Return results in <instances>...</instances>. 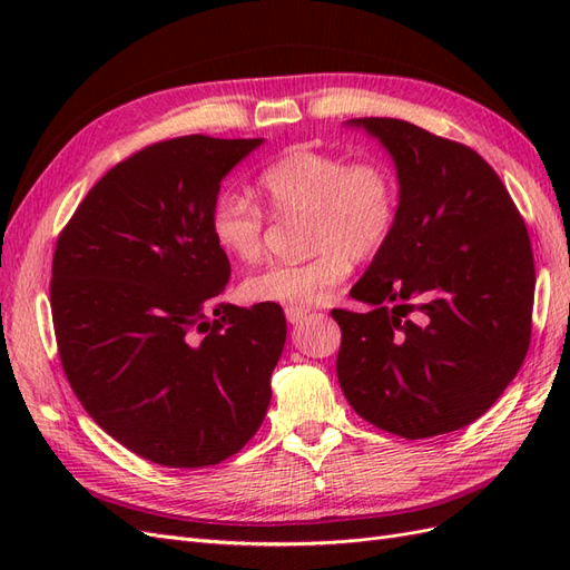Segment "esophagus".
<instances>
[{"mask_svg":"<svg viewBox=\"0 0 570 570\" xmlns=\"http://www.w3.org/2000/svg\"><path fill=\"white\" fill-rule=\"evenodd\" d=\"M285 316H287L289 323H299V321H304L308 316V308H304V306H285Z\"/></svg>","mask_w":570,"mask_h":570,"instance_id":"1","label":"esophagus"}]
</instances>
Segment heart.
<instances>
[{
  "mask_svg": "<svg viewBox=\"0 0 570 570\" xmlns=\"http://www.w3.org/2000/svg\"><path fill=\"white\" fill-rule=\"evenodd\" d=\"M258 193L278 216H306L308 249L299 264H268L243 285L249 302L314 306L335 295L352 262L375 256L392 235L400 193L390 168L375 159L347 161L314 147H292L258 174ZM216 245L256 262L264 254L266 216L249 195L223 189L209 214Z\"/></svg>",
  "mask_w": 570,
  "mask_h": 570,
  "instance_id": "b5f03b06",
  "label": "heart"
}]
</instances>
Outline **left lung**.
I'll list each match as a JSON object with an SVG mask.
<instances>
[{"mask_svg":"<svg viewBox=\"0 0 570 570\" xmlns=\"http://www.w3.org/2000/svg\"><path fill=\"white\" fill-rule=\"evenodd\" d=\"M390 151L400 209L385 247L333 308L337 381L361 419L423 440L480 419L523 366L534 264L525 223L478 151L400 118H354Z\"/></svg>","mask_w":570,"mask_h":570,"instance_id":"1","label":"left lung"}]
</instances>
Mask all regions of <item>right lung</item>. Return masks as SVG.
<instances>
[{"label": "right lung", "mask_w": 570, "mask_h": 570, "mask_svg": "<svg viewBox=\"0 0 570 570\" xmlns=\"http://www.w3.org/2000/svg\"><path fill=\"white\" fill-rule=\"evenodd\" d=\"M262 142L185 135L135 151L57 239L49 299L68 383L105 433L168 469L237 454L271 404L285 314L220 302L230 262L209 226L220 180Z\"/></svg>", "instance_id": "obj_1"}]
</instances>
